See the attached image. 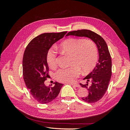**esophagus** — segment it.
<instances>
[{
    "label": "esophagus",
    "mask_w": 130,
    "mask_h": 130,
    "mask_svg": "<svg viewBox=\"0 0 130 130\" xmlns=\"http://www.w3.org/2000/svg\"><path fill=\"white\" fill-rule=\"evenodd\" d=\"M72 85L75 86V87H78V88H80V86L78 84H71Z\"/></svg>",
    "instance_id": "34e87169"
}]
</instances>
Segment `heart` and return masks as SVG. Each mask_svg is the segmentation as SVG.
I'll return each mask as SVG.
<instances>
[{
	"instance_id": "1",
	"label": "heart",
	"mask_w": 130,
	"mask_h": 130,
	"mask_svg": "<svg viewBox=\"0 0 130 130\" xmlns=\"http://www.w3.org/2000/svg\"><path fill=\"white\" fill-rule=\"evenodd\" d=\"M61 52L71 55L70 64L67 68L58 69L55 77L59 82L72 83L79 77L81 70L87 73L94 68L98 60L97 47L92 40L81 38H70L62 43L59 47ZM57 52L53 47L48 52L47 62L51 68L56 67Z\"/></svg>"
}]
</instances>
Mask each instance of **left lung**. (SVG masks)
Here are the masks:
<instances>
[{
  "label": "left lung",
  "instance_id": "obj_1",
  "mask_svg": "<svg viewBox=\"0 0 130 130\" xmlns=\"http://www.w3.org/2000/svg\"><path fill=\"white\" fill-rule=\"evenodd\" d=\"M68 36L88 37L98 47L99 55L98 62L93 71L84 78L87 81V84H80L82 87L86 88L88 90V95L82 98V99L88 103H96L107 91L112 75V60L107 45L99 35L89 30L70 31L66 35V36Z\"/></svg>",
  "mask_w": 130,
  "mask_h": 130
}]
</instances>
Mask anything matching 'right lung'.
I'll return each mask as SVG.
<instances>
[{
  "label": "right lung",
  "instance_id": "obj_1",
  "mask_svg": "<svg viewBox=\"0 0 130 130\" xmlns=\"http://www.w3.org/2000/svg\"><path fill=\"white\" fill-rule=\"evenodd\" d=\"M67 32L41 34L32 39L26 47L23 59V78L31 95L40 104H47L54 100L63 85L55 82L53 87H47L44 81L49 76L47 53L53 44Z\"/></svg>",
  "mask_w": 130,
  "mask_h": 130
}]
</instances>
